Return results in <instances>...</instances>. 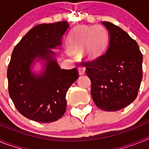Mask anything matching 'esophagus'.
I'll return each instance as SVG.
<instances>
[{
  "instance_id": "1",
  "label": "esophagus",
  "mask_w": 149,
  "mask_h": 149,
  "mask_svg": "<svg viewBox=\"0 0 149 149\" xmlns=\"http://www.w3.org/2000/svg\"><path fill=\"white\" fill-rule=\"evenodd\" d=\"M78 72L80 75H83V74H85V68H84V67H79Z\"/></svg>"
}]
</instances>
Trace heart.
I'll return each instance as SVG.
<instances>
[{
	"label": "heart",
	"instance_id": "heart-1",
	"mask_svg": "<svg viewBox=\"0 0 149 149\" xmlns=\"http://www.w3.org/2000/svg\"><path fill=\"white\" fill-rule=\"evenodd\" d=\"M108 43V35L101 26H82L74 32L70 39V48L74 53L85 49V57L89 60L98 59L103 54Z\"/></svg>",
	"mask_w": 149,
	"mask_h": 149
}]
</instances>
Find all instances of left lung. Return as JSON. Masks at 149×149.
Listing matches in <instances>:
<instances>
[{"instance_id": "8db88e82", "label": "left lung", "mask_w": 149, "mask_h": 149, "mask_svg": "<svg viewBox=\"0 0 149 149\" xmlns=\"http://www.w3.org/2000/svg\"><path fill=\"white\" fill-rule=\"evenodd\" d=\"M102 24L109 31L108 48L98 59L84 63L96 106L116 111L136 99L143 78V54L136 41L122 28L108 22Z\"/></svg>"}]
</instances>
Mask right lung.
<instances>
[{"instance_id": "add662e5", "label": "right lung", "mask_w": 149, "mask_h": 149, "mask_svg": "<svg viewBox=\"0 0 149 149\" xmlns=\"http://www.w3.org/2000/svg\"><path fill=\"white\" fill-rule=\"evenodd\" d=\"M68 23L42 24L33 27L15 45L7 69L8 90L22 115L42 123L58 120L66 109L68 88L78 78L77 68L61 69L54 56V48ZM46 60L45 71L36 76L30 71L36 58Z\"/></svg>"}]
</instances>
